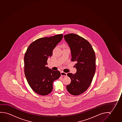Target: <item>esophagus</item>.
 <instances>
[{
    "label": "esophagus",
    "instance_id": "34e87169",
    "mask_svg": "<svg viewBox=\"0 0 122 122\" xmlns=\"http://www.w3.org/2000/svg\"><path fill=\"white\" fill-rule=\"evenodd\" d=\"M61 76H67V73H65V72H61Z\"/></svg>",
    "mask_w": 122,
    "mask_h": 122
}]
</instances>
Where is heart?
Masks as SVG:
<instances>
[{"label": "heart", "instance_id": "b5f03b06", "mask_svg": "<svg viewBox=\"0 0 122 122\" xmlns=\"http://www.w3.org/2000/svg\"><path fill=\"white\" fill-rule=\"evenodd\" d=\"M64 46H65V45H64Z\"/></svg>", "mask_w": 122, "mask_h": 122}]
</instances>
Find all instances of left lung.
I'll use <instances>...</instances> for the list:
<instances>
[{
  "label": "left lung",
  "mask_w": 122,
  "mask_h": 122,
  "mask_svg": "<svg viewBox=\"0 0 122 122\" xmlns=\"http://www.w3.org/2000/svg\"><path fill=\"white\" fill-rule=\"evenodd\" d=\"M64 38L70 46L71 61H76L74 66L77 69L76 73L67 74L71 82L66 86V89L70 94L78 95L88 89L95 75V51L88 41L76 34L64 35Z\"/></svg>",
  "instance_id": "1"
}]
</instances>
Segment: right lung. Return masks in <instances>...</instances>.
I'll use <instances>...</instances> for the list:
<instances>
[{
  "label": "right lung",
  "mask_w": 122,
  "mask_h": 122,
  "mask_svg": "<svg viewBox=\"0 0 122 122\" xmlns=\"http://www.w3.org/2000/svg\"><path fill=\"white\" fill-rule=\"evenodd\" d=\"M58 34L38 39L29 45L24 56V72L29 86L36 93L45 96L51 93L53 81L61 76L58 71H53L46 65L52 51L61 40Z\"/></svg>",
  "instance_id": "add662e5"
}]
</instances>
